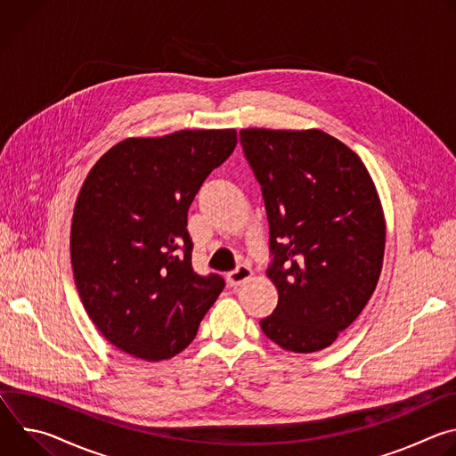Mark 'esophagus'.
Listing matches in <instances>:
<instances>
[{
  "label": "esophagus",
  "mask_w": 456,
  "mask_h": 456,
  "mask_svg": "<svg viewBox=\"0 0 456 456\" xmlns=\"http://www.w3.org/2000/svg\"><path fill=\"white\" fill-rule=\"evenodd\" d=\"M252 274H254V273H252V269H250L248 265H240L236 271H232V273L227 274V281H229V285L236 287V285H241V283H245L247 280H250Z\"/></svg>",
  "instance_id": "obj_1"
}]
</instances>
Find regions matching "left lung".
<instances>
[{
	"mask_svg": "<svg viewBox=\"0 0 456 456\" xmlns=\"http://www.w3.org/2000/svg\"><path fill=\"white\" fill-rule=\"evenodd\" d=\"M262 183L280 299L259 321L283 350L329 348L370 301L386 245L377 187L355 151L321 129H240Z\"/></svg>",
	"mask_w": 456,
	"mask_h": 456,
	"instance_id": "1",
	"label": "left lung"
}]
</instances>
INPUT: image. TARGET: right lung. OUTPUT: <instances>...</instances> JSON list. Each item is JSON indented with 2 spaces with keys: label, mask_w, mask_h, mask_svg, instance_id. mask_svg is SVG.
<instances>
[{
  "label": "right lung",
  "mask_w": 456,
  "mask_h": 456,
  "mask_svg": "<svg viewBox=\"0 0 456 456\" xmlns=\"http://www.w3.org/2000/svg\"><path fill=\"white\" fill-rule=\"evenodd\" d=\"M236 142L232 127L132 137L83 182L70 231L76 285L99 332L132 357L180 354L224 290L218 274L191 267L187 211Z\"/></svg>",
  "instance_id": "add662e5"
}]
</instances>
